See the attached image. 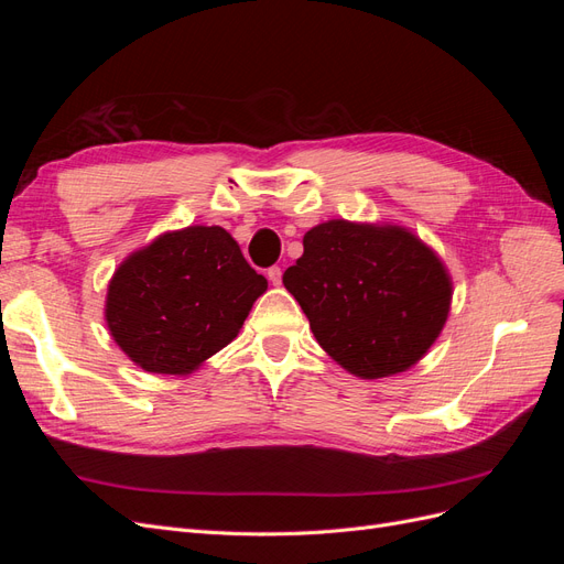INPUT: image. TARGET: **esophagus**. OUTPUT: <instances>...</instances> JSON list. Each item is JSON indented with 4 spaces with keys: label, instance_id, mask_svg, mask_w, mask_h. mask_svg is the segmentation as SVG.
I'll return each instance as SVG.
<instances>
[{
    "label": "esophagus",
    "instance_id": "1",
    "mask_svg": "<svg viewBox=\"0 0 564 564\" xmlns=\"http://www.w3.org/2000/svg\"><path fill=\"white\" fill-rule=\"evenodd\" d=\"M268 280H270L272 284H280V282H282V268H280V265L268 268Z\"/></svg>",
    "mask_w": 564,
    "mask_h": 564
}]
</instances>
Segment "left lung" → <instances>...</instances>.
Wrapping results in <instances>:
<instances>
[{"label": "left lung", "instance_id": "8db88e82", "mask_svg": "<svg viewBox=\"0 0 564 564\" xmlns=\"http://www.w3.org/2000/svg\"><path fill=\"white\" fill-rule=\"evenodd\" d=\"M282 282L317 344L355 377L381 379L419 362L449 313L445 265L398 226L329 220L303 237Z\"/></svg>", "mask_w": 564, "mask_h": 564}]
</instances>
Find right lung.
<instances>
[{"label": "right lung", "instance_id": "right-lung-1", "mask_svg": "<svg viewBox=\"0 0 564 564\" xmlns=\"http://www.w3.org/2000/svg\"><path fill=\"white\" fill-rule=\"evenodd\" d=\"M265 289L224 228L191 226L119 265L106 319L117 346L145 371L187 373L230 344Z\"/></svg>", "mask_w": 564, "mask_h": 564}]
</instances>
